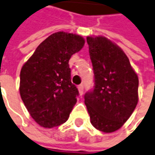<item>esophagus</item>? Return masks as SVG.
<instances>
[{
  "mask_svg": "<svg viewBox=\"0 0 155 155\" xmlns=\"http://www.w3.org/2000/svg\"><path fill=\"white\" fill-rule=\"evenodd\" d=\"M78 90H79V94L81 96H82V94H83V86L82 85H79L78 86Z\"/></svg>",
  "mask_w": 155,
  "mask_h": 155,
  "instance_id": "obj_1",
  "label": "esophagus"
}]
</instances>
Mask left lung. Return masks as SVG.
<instances>
[{
	"label": "left lung",
	"mask_w": 155,
	"mask_h": 155,
	"mask_svg": "<svg viewBox=\"0 0 155 155\" xmlns=\"http://www.w3.org/2000/svg\"><path fill=\"white\" fill-rule=\"evenodd\" d=\"M95 88L85 95L90 122L105 133L117 131L139 101V78L124 51L103 36L87 37Z\"/></svg>",
	"instance_id": "left-lung-1"
}]
</instances>
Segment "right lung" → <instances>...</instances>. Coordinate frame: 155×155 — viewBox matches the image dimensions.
Returning <instances> with one entry per match:
<instances>
[{
  "label": "right lung",
  "mask_w": 155,
  "mask_h": 155,
  "mask_svg": "<svg viewBox=\"0 0 155 155\" xmlns=\"http://www.w3.org/2000/svg\"><path fill=\"white\" fill-rule=\"evenodd\" d=\"M84 44L80 35L56 32L42 42L23 64L20 96L32 118L42 127L59 126L68 119L79 95L71 82L68 61Z\"/></svg>",
  "instance_id": "right-lung-1"
}]
</instances>
